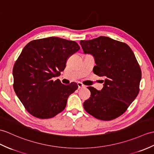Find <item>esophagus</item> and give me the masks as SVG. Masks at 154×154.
Wrapping results in <instances>:
<instances>
[{"instance_id":"esophagus-1","label":"esophagus","mask_w":154,"mask_h":154,"mask_svg":"<svg viewBox=\"0 0 154 154\" xmlns=\"http://www.w3.org/2000/svg\"><path fill=\"white\" fill-rule=\"evenodd\" d=\"M77 85H78L79 88H85V86L83 84H82L81 83H80V82H78Z\"/></svg>"}]
</instances>
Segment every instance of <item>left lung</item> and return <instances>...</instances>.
I'll return each mask as SVG.
<instances>
[{"mask_svg":"<svg viewBox=\"0 0 154 154\" xmlns=\"http://www.w3.org/2000/svg\"><path fill=\"white\" fill-rule=\"evenodd\" d=\"M80 44L85 54L94 56V73L105 78L100 91L87 87L91 94L84 108L96 119H116L125 112L140 91L142 72L137 58L126 43L108 37L81 41Z\"/></svg>","mask_w":154,"mask_h":154,"instance_id":"left-lung-1","label":"left lung"}]
</instances>
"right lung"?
<instances>
[{"mask_svg": "<svg viewBox=\"0 0 154 154\" xmlns=\"http://www.w3.org/2000/svg\"><path fill=\"white\" fill-rule=\"evenodd\" d=\"M79 49L76 42L55 37L33 40L23 48L14 66L13 87L31 115L49 119L65 109L77 84L65 85L53 78L60 75L67 58Z\"/></svg>", "mask_w": 154, "mask_h": 154, "instance_id": "obj_1", "label": "right lung"}]
</instances>
